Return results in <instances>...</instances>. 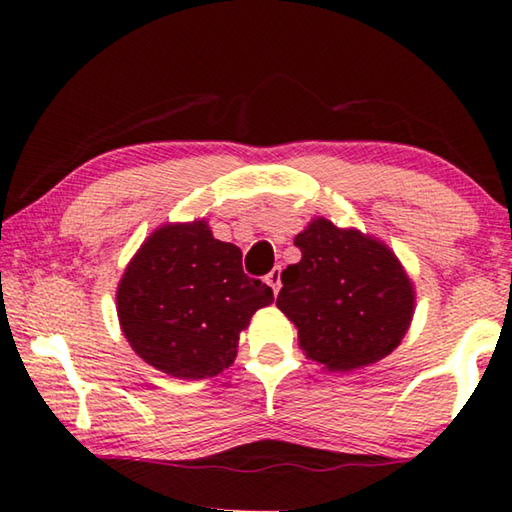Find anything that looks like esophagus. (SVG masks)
Masks as SVG:
<instances>
[{
  "mask_svg": "<svg viewBox=\"0 0 512 512\" xmlns=\"http://www.w3.org/2000/svg\"><path fill=\"white\" fill-rule=\"evenodd\" d=\"M280 275H282V268H280V266H275L273 271L266 275V284H268V287L273 289V293H277V291H280V287H282V280H280Z\"/></svg>",
  "mask_w": 512,
  "mask_h": 512,
  "instance_id": "1",
  "label": "esophagus"
}]
</instances>
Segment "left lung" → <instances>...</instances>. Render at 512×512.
Returning a JSON list of instances; mask_svg holds the SVG:
<instances>
[{"label": "left lung", "mask_w": 512, "mask_h": 512, "mask_svg": "<svg viewBox=\"0 0 512 512\" xmlns=\"http://www.w3.org/2000/svg\"><path fill=\"white\" fill-rule=\"evenodd\" d=\"M293 244L302 259L282 271L277 309L298 327L307 359L348 372L391 354L415 307L413 282L393 250L323 216Z\"/></svg>", "instance_id": "left-lung-1"}]
</instances>
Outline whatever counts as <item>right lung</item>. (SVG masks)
<instances>
[{"label": "right lung", "mask_w": 512, "mask_h": 512, "mask_svg": "<svg viewBox=\"0 0 512 512\" xmlns=\"http://www.w3.org/2000/svg\"><path fill=\"white\" fill-rule=\"evenodd\" d=\"M273 291L241 268V250L205 219L164 223L128 262L117 316L131 348L176 379L216 377L237 357L239 334Z\"/></svg>", "instance_id": "add662e5"}]
</instances>
